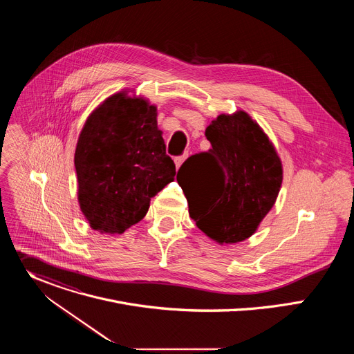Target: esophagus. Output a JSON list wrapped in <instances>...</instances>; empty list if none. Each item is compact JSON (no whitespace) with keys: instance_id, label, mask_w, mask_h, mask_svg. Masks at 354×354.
Instances as JSON below:
<instances>
[{"instance_id":"34e87169","label":"esophagus","mask_w":354,"mask_h":354,"mask_svg":"<svg viewBox=\"0 0 354 354\" xmlns=\"http://www.w3.org/2000/svg\"><path fill=\"white\" fill-rule=\"evenodd\" d=\"M185 158H186V156H183V157H176V158H175V167H176V169L180 168V165L183 164Z\"/></svg>"}]
</instances>
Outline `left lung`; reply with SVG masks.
I'll list each match as a JSON object with an SVG mask.
<instances>
[{
  "label": "left lung",
  "instance_id": "1",
  "mask_svg": "<svg viewBox=\"0 0 354 354\" xmlns=\"http://www.w3.org/2000/svg\"><path fill=\"white\" fill-rule=\"evenodd\" d=\"M207 153L178 171L189 216L210 239L236 243L254 235L272 210L283 164L269 136L245 111L218 115L206 129Z\"/></svg>",
  "mask_w": 354,
  "mask_h": 354
}]
</instances>
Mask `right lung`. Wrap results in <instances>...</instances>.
Returning a JSON list of instances; mask_svg holds the SVG:
<instances>
[{"instance_id": "1", "label": "right lung", "mask_w": 354, "mask_h": 354, "mask_svg": "<svg viewBox=\"0 0 354 354\" xmlns=\"http://www.w3.org/2000/svg\"><path fill=\"white\" fill-rule=\"evenodd\" d=\"M157 106L122 89L86 118L75 145L78 205L89 227L123 234L141 221L149 201L176 169L165 153Z\"/></svg>"}]
</instances>
